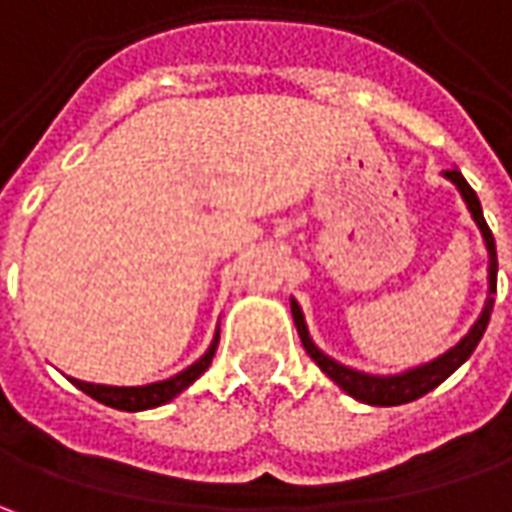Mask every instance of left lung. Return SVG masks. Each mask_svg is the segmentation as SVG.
<instances>
[{
    "mask_svg": "<svg viewBox=\"0 0 512 512\" xmlns=\"http://www.w3.org/2000/svg\"><path fill=\"white\" fill-rule=\"evenodd\" d=\"M444 176L453 182V185L459 187V193H462V199L467 202V210L473 213V222L479 225L484 236V245H487V253H490V267H487V279H490V296H487V305H484L482 316H479V322L473 325V330L464 336L462 342L456 344V347H450L444 356H439L436 362L422 364V367H416V370H407V373H399V376H370V373H359V370H350V367H344V364L333 362L330 356H325L316 344L310 342V336H307V327H305V316H302V310L296 302H290V310H293V322H296V330H299V339L305 344V350L310 353V359L319 364L322 370H325L327 376L333 379V382L342 387L347 396H353V399H359L364 404H376V407H393V404H407V402H416V399H422L424 393H430V390H436L439 384L450 376V373H456L459 367H462L467 359H470V353L476 350V344L482 342L484 330H487V322H490V313H493V293H496V273H499V259H496V242H493V233H490V227L484 222V213L482 205H479V196H476V190L467 185V179H464L459 170H444Z\"/></svg>",
    "mask_w": 512,
    "mask_h": 512,
    "instance_id": "1",
    "label": "left lung"
}]
</instances>
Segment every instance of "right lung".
Segmentation results:
<instances>
[{
    "mask_svg": "<svg viewBox=\"0 0 512 512\" xmlns=\"http://www.w3.org/2000/svg\"><path fill=\"white\" fill-rule=\"evenodd\" d=\"M216 342H219V336H216ZM216 342L210 344V350H207L199 362L190 364L187 370H182L179 376H173L168 382L145 384V387H110V384H88L79 382V379H70V382L76 384L82 393H88L90 399L108 404V407H116V410H130V413H136V410H150V407H159V404L176 399L182 390H187L190 384L205 373L207 367H210V362H213Z\"/></svg>",
    "mask_w": 512,
    "mask_h": 512,
    "instance_id": "1",
    "label": "right lung"
}]
</instances>
